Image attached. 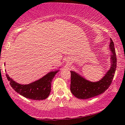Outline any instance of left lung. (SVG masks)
I'll return each mask as SVG.
<instances>
[{"mask_svg":"<svg viewBox=\"0 0 125 125\" xmlns=\"http://www.w3.org/2000/svg\"><path fill=\"white\" fill-rule=\"evenodd\" d=\"M110 49L111 52V67L102 79L92 82L85 79L78 73L71 71V92L76 98L86 99L103 94L111 85L116 69L117 59L115 45L110 38Z\"/></svg>","mask_w":125,"mask_h":125,"instance_id":"obj_1","label":"left lung"}]
</instances>
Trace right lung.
Wrapping results in <instances>:
<instances>
[{"label": "right lung", "mask_w": 125, "mask_h": 125, "mask_svg": "<svg viewBox=\"0 0 125 125\" xmlns=\"http://www.w3.org/2000/svg\"><path fill=\"white\" fill-rule=\"evenodd\" d=\"M59 70L50 72L40 79L28 84H21L15 82L6 73L12 89L23 96L33 100H43L47 99L51 92V85L55 75Z\"/></svg>", "instance_id": "add662e5"}]
</instances>
